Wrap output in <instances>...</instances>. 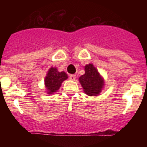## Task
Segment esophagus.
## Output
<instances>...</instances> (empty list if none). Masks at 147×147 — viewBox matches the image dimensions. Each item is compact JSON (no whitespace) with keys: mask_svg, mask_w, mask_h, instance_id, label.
I'll list each match as a JSON object with an SVG mask.
<instances>
[{"mask_svg":"<svg viewBox=\"0 0 147 147\" xmlns=\"http://www.w3.org/2000/svg\"><path fill=\"white\" fill-rule=\"evenodd\" d=\"M70 80H76V75H75V74L70 75Z\"/></svg>","mask_w":147,"mask_h":147,"instance_id":"34e87169","label":"esophagus"}]
</instances>
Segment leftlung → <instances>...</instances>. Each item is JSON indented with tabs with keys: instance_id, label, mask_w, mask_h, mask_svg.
<instances>
[{
	"instance_id": "1",
	"label": "left lung",
	"mask_w": 147,
	"mask_h": 147,
	"mask_svg": "<svg viewBox=\"0 0 147 147\" xmlns=\"http://www.w3.org/2000/svg\"><path fill=\"white\" fill-rule=\"evenodd\" d=\"M85 72V74L79 78L84 92L88 96H97L101 93L105 86L104 78L93 64L86 65Z\"/></svg>"
}]
</instances>
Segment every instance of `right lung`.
I'll list each match as a JSON object with an SVG mask.
<instances>
[{"label":"right lung","instance_id":"right-lung-1","mask_svg":"<svg viewBox=\"0 0 147 147\" xmlns=\"http://www.w3.org/2000/svg\"><path fill=\"white\" fill-rule=\"evenodd\" d=\"M67 79V75L64 71H58L57 67H51L45 78V86L47 93L52 94L59 89L62 82Z\"/></svg>","mask_w":147,"mask_h":147}]
</instances>
